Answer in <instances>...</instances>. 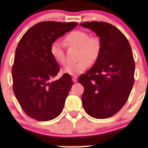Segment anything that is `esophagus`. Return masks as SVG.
<instances>
[{
    "label": "esophagus",
    "mask_w": 148,
    "mask_h": 148,
    "mask_svg": "<svg viewBox=\"0 0 148 148\" xmlns=\"http://www.w3.org/2000/svg\"><path fill=\"white\" fill-rule=\"evenodd\" d=\"M72 80H73V82H74V83L77 82V78L76 77H72Z\"/></svg>",
    "instance_id": "esophagus-1"
}]
</instances>
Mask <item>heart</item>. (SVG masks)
<instances>
[{
  "label": "heart",
  "mask_w": 148,
  "mask_h": 148,
  "mask_svg": "<svg viewBox=\"0 0 148 148\" xmlns=\"http://www.w3.org/2000/svg\"><path fill=\"white\" fill-rule=\"evenodd\" d=\"M64 42L69 46L79 48L78 62L71 64L64 69L65 74L76 76L81 74L87 69L89 64H94L99 58L101 51V41L99 38L90 36L89 33L84 31H74L67 34ZM52 57L58 64L65 65L66 58L64 50L62 44L54 41L50 47Z\"/></svg>",
  "instance_id": "obj_1"
}]
</instances>
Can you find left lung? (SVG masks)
<instances>
[{
  "instance_id": "8db88e82",
  "label": "left lung",
  "mask_w": 148,
  "mask_h": 148,
  "mask_svg": "<svg viewBox=\"0 0 148 148\" xmlns=\"http://www.w3.org/2000/svg\"><path fill=\"white\" fill-rule=\"evenodd\" d=\"M101 41V51L93 66L79 78L84 91V110L94 118L104 119L118 112L127 101L133 86L135 61L125 36L106 22H84Z\"/></svg>"
}]
</instances>
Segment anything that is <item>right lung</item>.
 I'll return each instance as SVG.
<instances>
[{
    "label": "right lung",
    "mask_w": 148,
    "mask_h": 148,
    "mask_svg": "<svg viewBox=\"0 0 148 148\" xmlns=\"http://www.w3.org/2000/svg\"><path fill=\"white\" fill-rule=\"evenodd\" d=\"M77 24L40 22L29 28L18 42L12 67L13 92L23 112L34 120H53L63 110L73 82L69 74H64L49 82L60 70L50 47Z\"/></svg>",
    "instance_id": "right-lung-1"
}]
</instances>
